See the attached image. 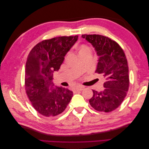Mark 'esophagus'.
I'll use <instances>...</instances> for the list:
<instances>
[{
	"mask_svg": "<svg viewBox=\"0 0 149 149\" xmlns=\"http://www.w3.org/2000/svg\"><path fill=\"white\" fill-rule=\"evenodd\" d=\"M83 88H84V87H83V86H78V87H76L75 88V91H82V90L83 89Z\"/></svg>",
	"mask_w": 149,
	"mask_h": 149,
	"instance_id": "esophagus-1",
	"label": "esophagus"
}]
</instances>
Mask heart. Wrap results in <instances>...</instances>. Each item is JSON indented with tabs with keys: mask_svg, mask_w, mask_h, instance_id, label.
I'll return each instance as SVG.
<instances>
[{
	"mask_svg": "<svg viewBox=\"0 0 149 149\" xmlns=\"http://www.w3.org/2000/svg\"><path fill=\"white\" fill-rule=\"evenodd\" d=\"M87 49H89V48L86 45H81L79 47V53L82 52L83 51H85V50H87Z\"/></svg>",
	"mask_w": 149,
	"mask_h": 149,
	"instance_id": "1",
	"label": "heart"
}]
</instances>
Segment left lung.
<instances>
[{"label":"left lung","mask_w":149,"mask_h":149,"mask_svg":"<svg viewBox=\"0 0 149 149\" xmlns=\"http://www.w3.org/2000/svg\"><path fill=\"white\" fill-rule=\"evenodd\" d=\"M91 43L98 56L96 73L104 76L105 89L97 92L89 102L94 109L109 112L123 102L129 87V67L123 49L111 38L100 35H82Z\"/></svg>","instance_id":"1"}]
</instances>
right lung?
I'll return each mask as SVG.
<instances>
[{
	"mask_svg": "<svg viewBox=\"0 0 149 149\" xmlns=\"http://www.w3.org/2000/svg\"><path fill=\"white\" fill-rule=\"evenodd\" d=\"M78 38V35L64 36L45 40L29 54L25 71L26 93L35 109L44 116L62 113L73 97L68 89L55 86L53 77Z\"/></svg>",
	"mask_w": 149,
	"mask_h": 149,
	"instance_id": "right-lung-1",
	"label": "right lung"
}]
</instances>
